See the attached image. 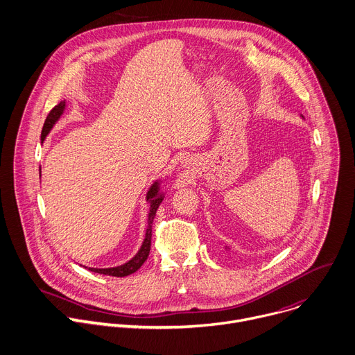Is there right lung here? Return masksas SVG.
<instances>
[{
  "instance_id": "1",
  "label": "right lung",
  "mask_w": 355,
  "mask_h": 355,
  "mask_svg": "<svg viewBox=\"0 0 355 355\" xmlns=\"http://www.w3.org/2000/svg\"><path fill=\"white\" fill-rule=\"evenodd\" d=\"M64 109H65V101L60 102L58 105H55L50 113L47 114L46 120H44V124H43V128H42V141H44L46 135L50 132V130L53 128V125L57 123V120L61 117V114L64 113ZM164 200V194L159 193V180L154 182L153 186L150 187L148 193H147V201L150 202V212H148V220H147V232H146V238H144V242L143 245H141L138 253L131 259L128 260L127 263L121 264V266H117V267H110V268H94V267H85L94 272H98V274H105V275H112V277H125V275H130L132 272H135L141 266L144 264V261L147 260L148 254H150V250H151V236H153V223H154V218H155V214H157V209L159 207V204L162 202Z\"/></svg>"
}]
</instances>
